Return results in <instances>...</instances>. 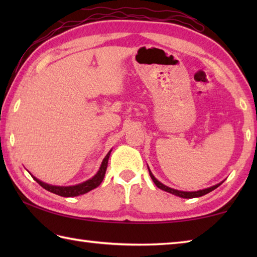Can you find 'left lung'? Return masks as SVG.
<instances>
[{
    "label": "left lung",
    "mask_w": 257,
    "mask_h": 257,
    "mask_svg": "<svg viewBox=\"0 0 257 257\" xmlns=\"http://www.w3.org/2000/svg\"><path fill=\"white\" fill-rule=\"evenodd\" d=\"M147 168H149V167H147ZM149 172H150V176H151V178H152V180H153V182L156 185V187H158V188L162 189V190H164V191H168V193H170V194H172V195H176V196H179V197H181V198H195V197H201V196H203V195H206V194L210 193V191L214 190L215 188H217V187H219V186L223 182V181H221L220 184H216V185L212 186V187H208V188L201 189V190H197V191H182V190H178V189L170 188V187L165 186V185L162 184V182H160V181H159L158 179H156V178L153 176V173H152V171L150 170V168H149Z\"/></svg>",
    "instance_id": "obj_1"
}]
</instances>
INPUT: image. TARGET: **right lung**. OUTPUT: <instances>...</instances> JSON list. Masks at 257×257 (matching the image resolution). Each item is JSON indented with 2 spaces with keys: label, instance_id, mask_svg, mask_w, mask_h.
Instances as JSON below:
<instances>
[{
  "label": "right lung",
  "instance_id": "add662e5",
  "mask_svg": "<svg viewBox=\"0 0 257 257\" xmlns=\"http://www.w3.org/2000/svg\"><path fill=\"white\" fill-rule=\"evenodd\" d=\"M111 152H112V150L108 152L105 158L103 159L101 167H99L98 171L96 172V175H95L93 178H90V179L81 182V184H78L75 186H54V185H50V184H46V182L41 181L40 179H37V178L34 177L33 175H32V177L34 178L35 181H37L38 184L43 187V188H45L46 190L51 191V193L59 195V196H63V197L79 196V195L88 193V191H90L94 188H96V187L101 185V182L104 179V176H105L108 158H110Z\"/></svg>",
  "mask_w": 257,
  "mask_h": 257
}]
</instances>
